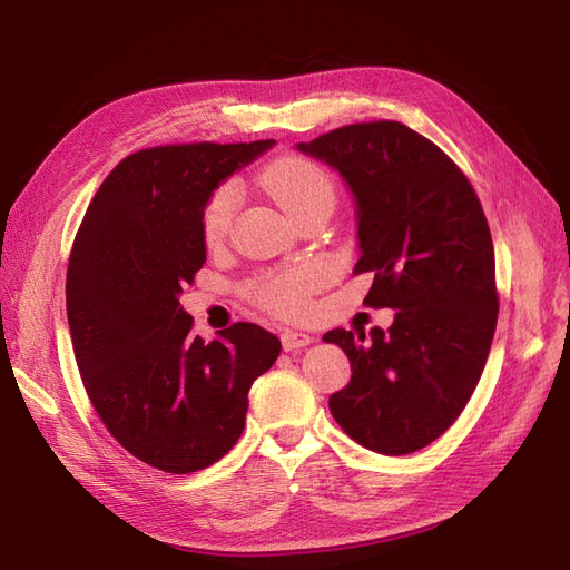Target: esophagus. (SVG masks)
<instances>
[{"instance_id":"obj_1","label":"esophagus","mask_w":570,"mask_h":570,"mask_svg":"<svg viewBox=\"0 0 570 570\" xmlns=\"http://www.w3.org/2000/svg\"><path fill=\"white\" fill-rule=\"evenodd\" d=\"M281 342H283V350L285 352H297L302 347H306V344H312L314 337L308 333H302V331H285L281 335Z\"/></svg>"}]
</instances>
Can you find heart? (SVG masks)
I'll return each instance as SVG.
<instances>
[{
    "instance_id": "b5f03b06",
    "label": "heart",
    "mask_w": 570,
    "mask_h": 570,
    "mask_svg": "<svg viewBox=\"0 0 570 570\" xmlns=\"http://www.w3.org/2000/svg\"><path fill=\"white\" fill-rule=\"evenodd\" d=\"M262 183L268 189V195L278 202L285 214L299 212L304 204L333 197V183L325 170L306 157H281L271 161ZM237 209V187L233 183L220 185L216 193L206 202L202 212V233L209 245L220 243L226 237L233 214ZM325 271L316 264L292 266L287 271L273 273L262 283L254 285V295L264 306L281 314H302L306 308L308 295L323 285Z\"/></svg>"
}]
</instances>
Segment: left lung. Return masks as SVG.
Here are the masks:
<instances>
[{"instance_id":"left-lung-1","label":"left lung","mask_w":570,"mask_h":570,"mask_svg":"<svg viewBox=\"0 0 570 570\" xmlns=\"http://www.w3.org/2000/svg\"><path fill=\"white\" fill-rule=\"evenodd\" d=\"M297 149L335 168L356 206L364 304L396 308L390 331H335L350 385L331 413L371 452H419L450 428L480 381L497 327L494 247L480 199L446 154L396 120L325 132Z\"/></svg>"}]
</instances>
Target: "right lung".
<instances>
[{
	"instance_id": "right-lung-1",
	"label": "right lung",
	"mask_w": 570,
	"mask_h": 570,
	"mask_svg": "<svg viewBox=\"0 0 570 570\" xmlns=\"http://www.w3.org/2000/svg\"><path fill=\"white\" fill-rule=\"evenodd\" d=\"M273 145L135 151L101 183L76 235L66 314L82 385L109 433L159 471L195 473L228 454L252 383L281 354V340L254 323L204 342L180 306L206 262V202Z\"/></svg>"
}]
</instances>
